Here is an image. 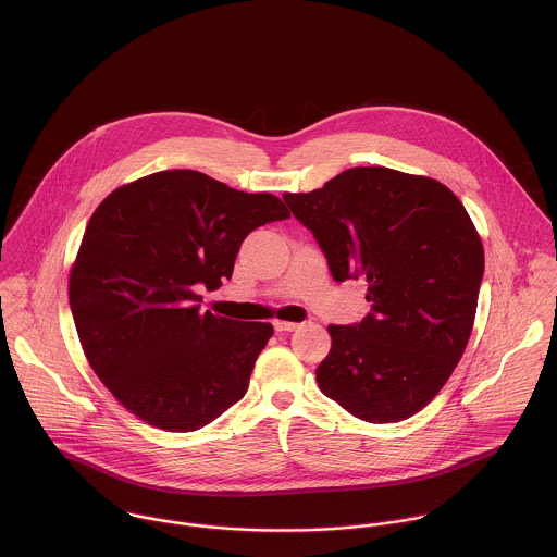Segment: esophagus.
<instances>
[{
	"mask_svg": "<svg viewBox=\"0 0 557 557\" xmlns=\"http://www.w3.org/2000/svg\"><path fill=\"white\" fill-rule=\"evenodd\" d=\"M273 326H275V331H277V333H293V331H297V329H299V324H297V322H286V320H275V322H273Z\"/></svg>",
	"mask_w": 557,
	"mask_h": 557,
	"instance_id": "1",
	"label": "esophagus"
}]
</instances>
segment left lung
I'll return each mask as SVG.
<instances>
[{"label":"left lung","instance_id":"left-lung-1","mask_svg":"<svg viewBox=\"0 0 557 557\" xmlns=\"http://www.w3.org/2000/svg\"><path fill=\"white\" fill-rule=\"evenodd\" d=\"M337 282L364 277L371 313L331 324L320 389L351 416L387 424L422 411L460 362L474 324L483 244L438 180L351 168L311 193H284Z\"/></svg>","mask_w":557,"mask_h":557}]
</instances>
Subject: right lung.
Listing matches in <instances>:
<instances>
[{"label": "right lung", "instance_id": "right-lung-1", "mask_svg": "<svg viewBox=\"0 0 557 557\" xmlns=\"http://www.w3.org/2000/svg\"><path fill=\"white\" fill-rule=\"evenodd\" d=\"M284 218L275 195L193 170L144 175L97 206L67 295L90 369L135 418L190 432L244 398L273 326L201 313L197 288L231 280L246 235Z\"/></svg>", "mask_w": 557, "mask_h": 557}]
</instances>
